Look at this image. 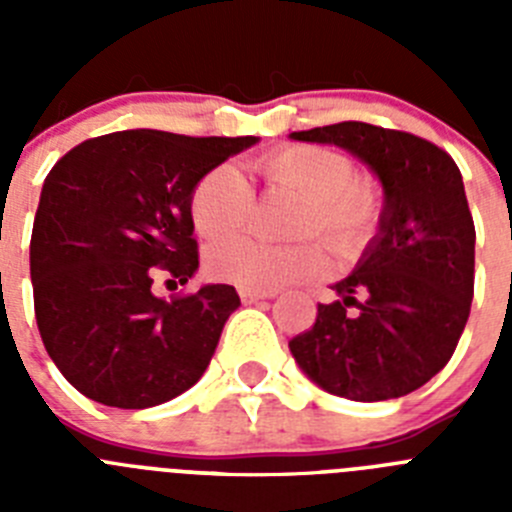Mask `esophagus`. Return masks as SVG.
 Instances as JSON below:
<instances>
[{
  "label": "esophagus",
  "instance_id": "1",
  "mask_svg": "<svg viewBox=\"0 0 512 512\" xmlns=\"http://www.w3.org/2000/svg\"><path fill=\"white\" fill-rule=\"evenodd\" d=\"M238 295H241L243 302H259V300H269V297H274V292H264V289H246V287H241V289H238Z\"/></svg>",
  "mask_w": 512,
  "mask_h": 512
}]
</instances>
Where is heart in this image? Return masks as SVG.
I'll return each mask as SVG.
<instances>
[{
    "mask_svg": "<svg viewBox=\"0 0 512 512\" xmlns=\"http://www.w3.org/2000/svg\"><path fill=\"white\" fill-rule=\"evenodd\" d=\"M259 169L269 184L305 197L300 235H323L338 256H354L372 241L379 225V194L356 176L354 161L346 153L295 143L261 158ZM251 210V184L230 164L207 171L189 197L194 228L207 241L241 233ZM207 266L220 282L274 292L328 274L330 256L318 241L277 248L253 238H230L210 248Z\"/></svg>",
    "mask_w": 512,
    "mask_h": 512,
    "instance_id": "heart-1",
    "label": "heart"
}]
</instances>
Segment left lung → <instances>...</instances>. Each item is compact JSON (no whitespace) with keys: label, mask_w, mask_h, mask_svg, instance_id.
I'll use <instances>...</instances> for the list:
<instances>
[{"label":"left lung","mask_w":512,"mask_h":512,"mask_svg":"<svg viewBox=\"0 0 512 512\" xmlns=\"http://www.w3.org/2000/svg\"><path fill=\"white\" fill-rule=\"evenodd\" d=\"M333 143L379 176V233L333 284L310 330L289 341L302 372L356 402L410 395L454 356L474 297V220L454 158L431 140L369 122L292 133Z\"/></svg>","instance_id":"obj_1"}]
</instances>
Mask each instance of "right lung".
<instances>
[{
	"label": "right lung",
	"mask_w": 512,
	"mask_h": 512,
	"mask_svg": "<svg viewBox=\"0 0 512 512\" xmlns=\"http://www.w3.org/2000/svg\"><path fill=\"white\" fill-rule=\"evenodd\" d=\"M256 140L120 130L79 143L45 176L30 238L35 320L81 395L143 410L205 374L238 292L205 284L166 302L151 287L192 279L194 184Z\"/></svg>",
	"instance_id": "right-lung-1"
}]
</instances>
